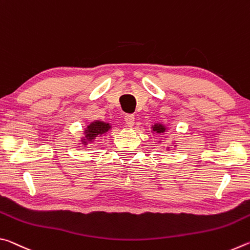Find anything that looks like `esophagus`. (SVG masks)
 I'll list each match as a JSON object with an SVG mask.
<instances>
[{
    "label": "esophagus",
    "instance_id": "1",
    "mask_svg": "<svg viewBox=\"0 0 250 250\" xmlns=\"http://www.w3.org/2000/svg\"><path fill=\"white\" fill-rule=\"evenodd\" d=\"M125 125L128 126H133V125H134V116L128 113V115L125 116Z\"/></svg>",
    "mask_w": 250,
    "mask_h": 250
}]
</instances>
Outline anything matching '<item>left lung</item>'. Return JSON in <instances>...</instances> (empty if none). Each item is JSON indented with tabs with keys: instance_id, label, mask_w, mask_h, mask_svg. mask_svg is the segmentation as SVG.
<instances>
[{
	"instance_id": "left-lung-1",
	"label": "left lung",
	"mask_w": 250,
	"mask_h": 250,
	"mask_svg": "<svg viewBox=\"0 0 250 250\" xmlns=\"http://www.w3.org/2000/svg\"><path fill=\"white\" fill-rule=\"evenodd\" d=\"M152 131L155 133H164L167 131V126L162 124H155L154 125H152Z\"/></svg>"
}]
</instances>
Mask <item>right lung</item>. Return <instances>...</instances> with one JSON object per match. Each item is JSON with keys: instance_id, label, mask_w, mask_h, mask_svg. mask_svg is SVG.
Masks as SVG:
<instances>
[{"instance_id": "right-lung-1", "label": "right lung", "mask_w": 250, "mask_h": 250, "mask_svg": "<svg viewBox=\"0 0 250 250\" xmlns=\"http://www.w3.org/2000/svg\"><path fill=\"white\" fill-rule=\"evenodd\" d=\"M110 129H111V125L104 121L96 120L94 122H91L89 125H87L86 130L83 131L84 137L82 138V143L84 146H87L88 142H92L96 139V137L104 135V133H107Z\"/></svg>"}]
</instances>
